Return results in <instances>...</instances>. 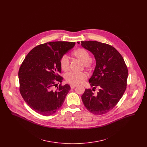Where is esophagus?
<instances>
[{"mask_svg":"<svg viewBox=\"0 0 147 147\" xmlns=\"http://www.w3.org/2000/svg\"><path fill=\"white\" fill-rule=\"evenodd\" d=\"M76 86H77V85H76L70 84V88H71V89H74V88H75Z\"/></svg>","mask_w":147,"mask_h":147,"instance_id":"34e87169","label":"esophagus"}]
</instances>
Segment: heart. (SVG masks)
Masks as SVG:
<instances>
[{
    "label": "heart",
    "instance_id": "obj_1",
    "mask_svg": "<svg viewBox=\"0 0 147 147\" xmlns=\"http://www.w3.org/2000/svg\"><path fill=\"white\" fill-rule=\"evenodd\" d=\"M73 56L83 63L84 67L90 70L93 65V63L90 58L91 57L88 51L83 49H78L75 50L73 53ZM61 68L64 71H67L69 69V61L67 56H63L60 61ZM87 79V76L84 73L70 72L65 76L67 82L73 85L82 84Z\"/></svg>",
    "mask_w": 147,
    "mask_h": 147
}]
</instances>
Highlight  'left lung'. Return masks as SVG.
<instances>
[{"label": "left lung", "mask_w": 147, "mask_h": 147, "mask_svg": "<svg viewBox=\"0 0 147 147\" xmlns=\"http://www.w3.org/2000/svg\"><path fill=\"white\" fill-rule=\"evenodd\" d=\"M80 44L92 53L96 61L89 80L92 89L85 90L82 96L83 102L92 113L105 114L117 105L126 90L127 67L122 56L112 46L95 41H81ZM96 87L99 91L94 94L93 91Z\"/></svg>", "instance_id": "left-lung-1"}]
</instances>
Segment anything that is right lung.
Here are the masks:
<instances>
[{"instance_id":"1","label":"right lung","mask_w":147,"mask_h":147,"mask_svg":"<svg viewBox=\"0 0 147 147\" xmlns=\"http://www.w3.org/2000/svg\"><path fill=\"white\" fill-rule=\"evenodd\" d=\"M76 43L49 42L40 45L26 56L19 70L20 92L28 106L43 116H50L61 107L70 90L62 82L60 61Z\"/></svg>"}]
</instances>
